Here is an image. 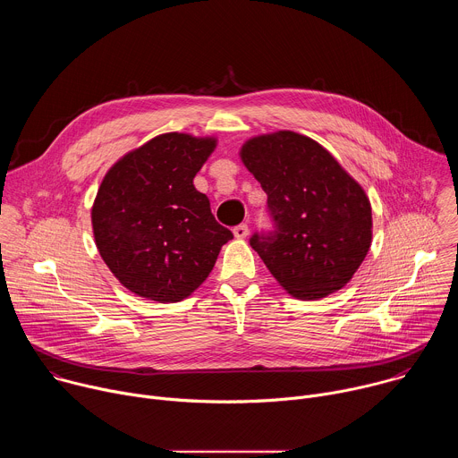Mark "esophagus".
I'll list each match as a JSON object with an SVG mask.
<instances>
[{"label": "esophagus", "mask_w": 458, "mask_h": 458, "mask_svg": "<svg viewBox=\"0 0 458 458\" xmlns=\"http://www.w3.org/2000/svg\"><path fill=\"white\" fill-rule=\"evenodd\" d=\"M248 232H250L248 225H239V226L233 228V235H235L237 239H244V237L248 235Z\"/></svg>", "instance_id": "34e87169"}]
</instances>
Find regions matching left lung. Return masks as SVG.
I'll list each match as a JSON object with an SVG mask.
<instances>
[{"label": "left lung", "mask_w": 458, "mask_h": 458, "mask_svg": "<svg viewBox=\"0 0 458 458\" xmlns=\"http://www.w3.org/2000/svg\"><path fill=\"white\" fill-rule=\"evenodd\" d=\"M239 156L268 195L276 230L250 244L270 274L302 301L344 288L371 246L364 188L322 145L292 130L250 138Z\"/></svg>", "instance_id": "8db88e82"}]
</instances>
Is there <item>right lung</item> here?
<instances>
[{"mask_svg":"<svg viewBox=\"0 0 458 458\" xmlns=\"http://www.w3.org/2000/svg\"><path fill=\"white\" fill-rule=\"evenodd\" d=\"M217 140L182 132L156 136L105 174L92 205L96 246L114 277L156 302L198 290L233 235L221 226L193 177Z\"/></svg>","mask_w":458,"mask_h":458,"instance_id":"obj_1","label":"right lung"}]
</instances>
